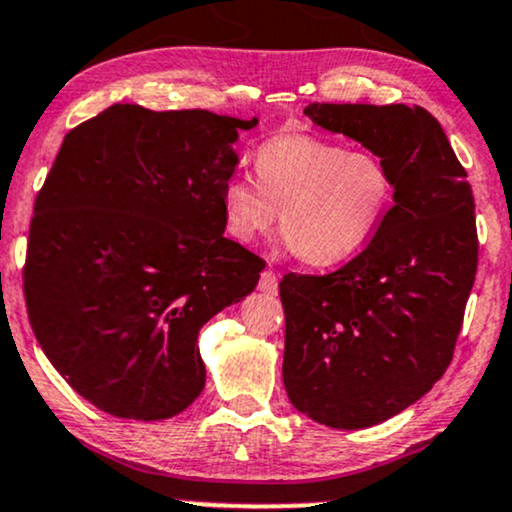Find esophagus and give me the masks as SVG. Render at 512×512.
I'll use <instances>...</instances> for the list:
<instances>
[{
  "instance_id": "1",
  "label": "esophagus",
  "mask_w": 512,
  "mask_h": 512,
  "mask_svg": "<svg viewBox=\"0 0 512 512\" xmlns=\"http://www.w3.org/2000/svg\"><path fill=\"white\" fill-rule=\"evenodd\" d=\"M257 288L267 295H276L279 293V276H276V272H272V269H267V272H262Z\"/></svg>"
}]
</instances>
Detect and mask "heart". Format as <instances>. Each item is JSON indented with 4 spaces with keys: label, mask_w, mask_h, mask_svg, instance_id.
<instances>
[{
    "label": "heart",
    "mask_w": 512,
    "mask_h": 512,
    "mask_svg": "<svg viewBox=\"0 0 512 512\" xmlns=\"http://www.w3.org/2000/svg\"><path fill=\"white\" fill-rule=\"evenodd\" d=\"M255 178L233 176L221 190L226 231L250 243L279 214L283 243L315 267L357 255L384 221L393 200L389 164L369 150L303 131L257 145Z\"/></svg>",
    "instance_id": "1"
}]
</instances>
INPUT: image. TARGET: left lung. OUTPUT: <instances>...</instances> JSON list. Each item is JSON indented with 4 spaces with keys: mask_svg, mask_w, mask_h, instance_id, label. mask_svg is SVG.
Wrapping results in <instances>:
<instances>
[{
    "mask_svg": "<svg viewBox=\"0 0 512 512\" xmlns=\"http://www.w3.org/2000/svg\"><path fill=\"white\" fill-rule=\"evenodd\" d=\"M305 114L393 174V207L360 255L279 283L288 400L326 427L365 429L420 400L451 365L477 274L472 186L427 109L315 102Z\"/></svg>",
    "mask_w": 512,
    "mask_h": 512,
    "instance_id": "obj_1",
    "label": "left lung"
}]
</instances>
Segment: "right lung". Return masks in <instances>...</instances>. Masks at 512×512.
<instances>
[{
    "label": "right lung",
    "instance_id": "add662e5",
    "mask_svg": "<svg viewBox=\"0 0 512 512\" xmlns=\"http://www.w3.org/2000/svg\"><path fill=\"white\" fill-rule=\"evenodd\" d=\"M257 119L114 104L66 133L30 221L35 338L88 403L155 422L205 389L197 334L264 262L224 236L233 143Z\"/></svg>",
    "mask_w": 512,
    "mask_h": 512
}]
</instances>
